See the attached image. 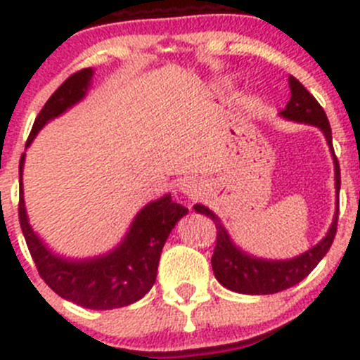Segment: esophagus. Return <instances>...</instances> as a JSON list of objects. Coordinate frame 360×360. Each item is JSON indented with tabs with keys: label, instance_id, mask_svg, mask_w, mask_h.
<instances>
[{
	"label": "esophagus",
	"instance_id": "1",
	"mask_svg": "<svg viewBox=\"0 0 360 360\" xmlns=\"http://www.w3.org/2000/svg\"><path fill=\"white\" fill-rule=\"evenodd\" d=\"M179 191L183 195H186L188 198H195L198 197V193H200V184L197 183L195 179H184L183 183H179Z\"/></svg>",
	"mask_w": 360,
	"mask_h": 360
}]
</instances>
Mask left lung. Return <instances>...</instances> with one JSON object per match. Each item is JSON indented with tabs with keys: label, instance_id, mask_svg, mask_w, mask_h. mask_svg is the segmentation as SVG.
I'll return each instance as SVG.
<instances>
[{
	"label": "left lung",
	"instance_id": "left-lung-1",
	"mask_svg": "<svg viewBox=\"0 0 360 360\" xmlns=\"http://www.w3.org/2000/svg\"><path fill=\"white\" fill-rule=\"evenodd\" d=\"M289 89H291V99L288 106L281 111V116L285 120L297 123H307L321 129L328 141L329 151H331L333 162H335V188H336V210L333 223L329 226L326 237L314 245L311 249L304 250L300 256L291 259H263V257L250 256L240 248L235 245L228 235L226 228L221 223L219 217L209 209V207L197 203L193 205L195 212L205 214L207 217L216 223L217 242L212 256V270L217 282L226 289L240 294H274L284 289L292 288L297 282L303 281L319 263L322 257L328 254L333 240L336 235L338 226V212H340V163L333 148V136L329 120L326 116L321 104L317 103L314 96L297 82L294 76H289Z\"/></svg>",
	"mask_w": 360,
	"mask_h": 360
}]
</instances>
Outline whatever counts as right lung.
Segmentation results:
<instances>
[{"label": "right lung", "instance_id": "right-lung-1", "mask_svg": "<svg viewBox=\"0 0 360 360\" xmlns=\"http://www.w3.org/2000/svg\"><path fill=\"white\" fill-rule=\"evenodd\" d=\"M92 76V68L82 69L69 76L52 94L36 116L25 148L31 146L36 134L50 120L64 115L86 96ZM24 160L25 153L20 157L19 165V221L29 252L46 285L64 300L90 310H112L141 300L157 281L160 254L177 221L188 214L186 207L174 202L170 193L163 195L158 200L146 203L136 214L123 240L110 252L71 259L46 248L29 224L22 190Z\"/></svg>", "mask_w": 360, "mask_h": 360}]
</instances>
